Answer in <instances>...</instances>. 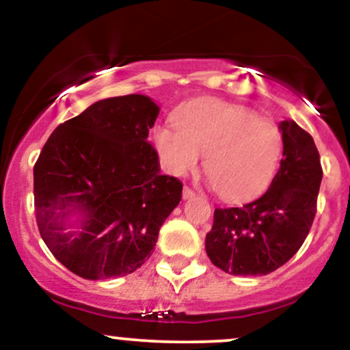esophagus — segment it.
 <instances>
[{"label":"esophagus","mask_w":350,"mask_h":350,"mask_svg":"<svg viewBox=\"0 0 350 350\" xmlns=\"http://www.w3.org/2000/svg\"><path fill=\"white\" fill-rule=\"evenodd\" d=\"M194 196H196V192L192 191L191 187L184 186V189H183V198L184 199H192V198H194Z\"/></svg>","instance_id":"obj_1"}]
</instances>
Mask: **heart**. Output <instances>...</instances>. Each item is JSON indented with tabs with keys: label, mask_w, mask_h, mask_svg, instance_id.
I'll list each match as a JSON object with an SVG mask.
<instances>
[{
	"label": "heart",
	"mask_w": 350,
	"mask_h": 350,
	"mask_svg": "<svg viewBox=\"0 0 350 350\" xmlns=\"http://www.w3.org/2000/svg\"><path fill=\"white\" fill-rule=\"evenodd\" d=\"M174 126H156L152 139L163 166L174 176L204 170L212 187L230 202L253 199L278 167L283 139L275 123L250 108L199 98L174 113Z\"/></svg>",
	"instance_id": "b5f03b06"
}]
</instances>
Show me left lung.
Segmentation results:
<instances>
[{
  "instance_id": "1",
  "label": "left lung",
  "mask_w": 350,
  "mask_h": 350,
  "mask_svg": "<svg viewBox=\"0 0 350 350\" xmlns=\"http://www.w3.org/2000/svg\"><path fill=\"white\" fill-rule=\"evenodd\" d=\"M283 159L262 198L214 211L206 252L237 276L268 275L299 250L317 211L323 167L312 136L293 120L280 124Z\"/></svg>"
}]
</instances>
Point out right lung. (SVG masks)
Masks as SVG:
<instances>
[{"instance_id":"obj_1","label":"right lung","mask_w":350,"mask_h":350,"mask_svg":"<svg viewBox=\"0 0 350 350\" xmlns=\"http://www.w3.org/2000/svg\"><path fill=\"white\" fill-rule=\"evenodd\" d=\"M144 95L100 100L60 123L34 164V212L52 255L85 280L133 273L151 256L183 183L159 172ZM72 213L79 228L66 232Z\"/></svg>"}]
</instances>
